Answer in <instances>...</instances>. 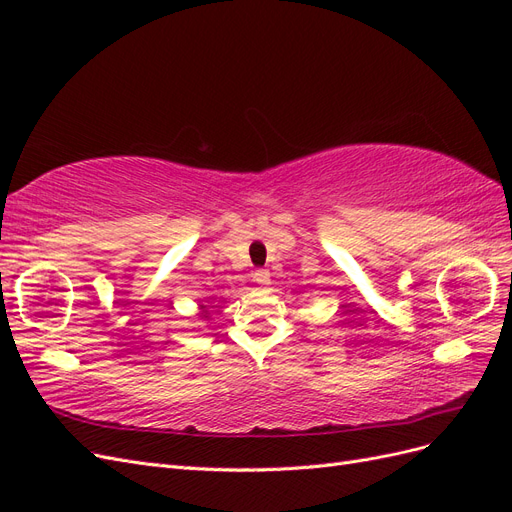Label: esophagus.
I'll use <instances>...</instances> for the list:
<instances>
[{"mask_svg":"<svg viewBox=\"0 0 512 512\" xmlns=\"http://www.w3.org/2000/svg\"><path fill=\"white\" fill-rule=\"evenodd\" d=\"M252 277H254V282H256L258 286H267V284H271V273H269L267 269H256Z\"/></svg>","mask_w":512,"mask_h":512,"instance_id":"obj_1","label":"esophagus"}]
</instances>
